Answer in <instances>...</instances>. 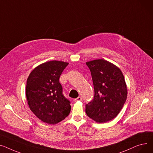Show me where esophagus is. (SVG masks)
<instances>
[{"instance_id": "esophagus-1", "label": "esophagus", "mask_w": 153, "mask_h": 153, "mask_svg": "<svg viewBox=\"0 0 153 153\" xmlns=\"http://www.w3.org/2000/svg\"><path fill=\"white\" fill-rule=\"evenodd\" d=\"M82 97H80V96L78 97L77 98H75V100H74V101H75V102H77V101H82Z\"/></svg>"}]
</instances>
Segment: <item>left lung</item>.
Returning a JSON list of instances; mask_svg holds the SVG:
<instances>
[{"label":"left lung","mask_w":153,"mask_h":153,"mask_svg":"<svg viewBox=\"0 0 153 153\" xmlns=\"http://www.w3.org/2000/svg\"><path fill=\"white\" fill-rule=\"evenodd\" d=\"M94 89L93 100L86 105V113L97 123L114 119L127 97V86L120 69L112 63L96 59L86 62Z\"/></svg>","instance_id":"obj_1"}]
</instances>
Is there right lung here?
<instances>
[{"label":"right lung","instance_id":"obj_1","mask_svg":"<svg viewBox=\"0 0 153 153\" xmlns=\"http://www.w3.org/2000/svg\"><path fill=\"white\" fill-rule=\"evenodd\" d=\"M68 63L52 60L35 67L27 79L26 100L30 110L44 123L55 125L68 115L71 105L62 94L59 78Z\"/></svg>","mask_w":153,"mask_h":153}]
</instances>
